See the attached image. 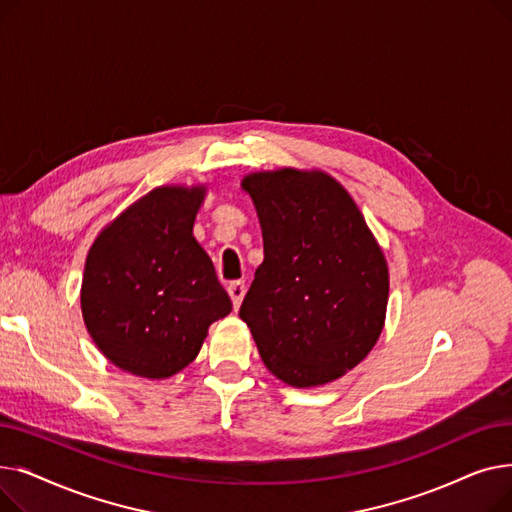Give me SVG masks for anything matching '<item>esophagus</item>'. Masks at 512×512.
I'll return each mask as SVG.
<instances>
[{
  "instance_id": "34e87169",
  "label": "esophagus",
  "mask_w": 512,
  "mask_h": 512,
  "mask_svg": "<svg viewBox=\"0 0 512 512\" xmlns=\"http://www.w3.org/2000/svg\"><path fill=\"white\" fill-rule=\"evenodd\" d=\"M245 292H247V288H245V282L236 280V282H230V284H228V294H230V299H232V305H234V309H238V307H240V303H242V297H245Z\"/></svg>"
}]
</instances>
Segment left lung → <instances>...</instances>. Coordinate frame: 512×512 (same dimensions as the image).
<instances>
[{"label": "left lung", "instance_id": "1", "mask_svg": "<svg viewBox=\"0 0 512 512\" xmlns=\"http://www.w3.org/2000/svg\"><path fill=\"white\" fill-rule=\"evenodd\" d=\"M263 232V263L240 305L276 378L311 388L359 365L378 342L388 265L357 203L326 172L242 178Z\"/></svg>", "mask_w": 512, "mask_h": 512}]
</instances>
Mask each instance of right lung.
I'll return each instance as SVG.
<instances>
[{
	"mask_svg": "<svg viewBox=\"0 0 512 512\" xmlns=\"http://www.w3.org/2000/svg\"><path fill=\"white\" fill-rule=\"evenodd\" d=\"M205 186H159L107 224L87 255L80 307L116 367L164 380L193 363L213 321L232 311L193 236Z\"/></svg>",
	"mask_w": 512,
	"mask_h": 512,
	"instance_id": "1",
	"label": "right lung"
}]
</instances>
